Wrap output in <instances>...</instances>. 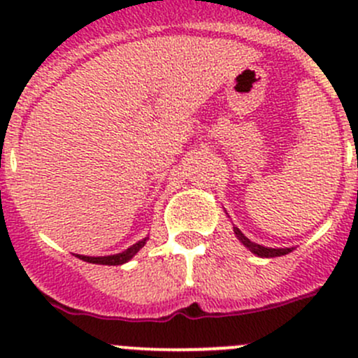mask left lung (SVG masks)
Instances as JSON below:
<instances>
[{"mask_svg": "<svg viewBox=\"0 0 358 358\" xmlns=\"http://www.w3.org/2000/svg\"><path fill=\"white\" fill-rule=\"evenodd\" d=\"M233 231H235V236L243 243V247H247L252 254H255L257 257H280V255H287L288 252L293 250V247H287V248H271V247H262L259 243L252 242L248 240L238 228L233 227Z\"/></svg>", "mask_w": 358, "mask_h": 358, "instance_id": "obj_1", "label": "left lung"}]
</instances>
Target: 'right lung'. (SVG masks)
<instances>
[{
	"label": "right lung",
	"instance_id": "obj_1",
	"mask_svg": "<svg viewBox=\"0 0 358 358\" xmlns=\"http://www.w3.org/2000/svg\"><path fill=\"white\" fill-rule=\"evenodd\" d=\"M149 240V236H145V238L138 240L137 243H134V245L127 248V250L120 252V254H113V255H99V257H89V255H80L77 254L75 257L82 259V261L85 262H90V264H101V266H122L125 264V262H129L131 257H134L135 254H137L138 250H141L142 247L145 245V242Z\"/></svg>",
	"mask_w": 358,
	"mask_h": 358
}]
</instances>
